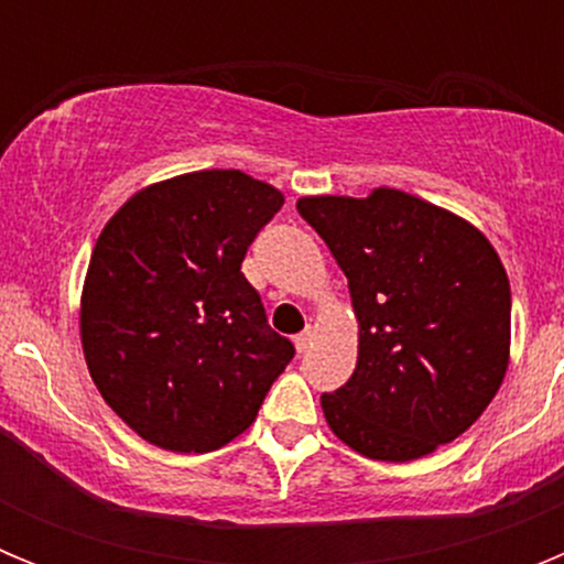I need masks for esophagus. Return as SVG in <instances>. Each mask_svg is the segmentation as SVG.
I'll return each instance as SVG.
<instances>
[{"label": "esophagus", "mask_w": 564, "mask_h": 564, "mask_svg": "<svg viewBox=\"0 0 564 564\" xmlns=\"http://www.w3.org/2000/svg\"><path fill=\"white\" fill-rule=\"evenodd\" d=\"M293 341H296V350L299 352H307V347H311V344H313V327L307 325L305 330H302L296 338H293Z\"/></svg>", "instance_id": "1"}]
</instances>
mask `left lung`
Returning a JSON list of instances; mask_svg holds the SVG:
<instances>
[{
    "mask_svg": "<svg viewBox=\"0 0 564 564\" xmlns=\"http://www.w3.org/2000/svg\"><path fill=\"white\" fill-rule=\"evenodd\" d=\"M347 276L358 318L350 381L322 395L358 455L406 463L452 443L500 390L511 285L486 234L398 188L299 197Z\"/></svg>",
    "mask_w": 564,
    "mask_h": 564,
    "instance_id": "left-lung-1",
    "label": "left lung"
}]
</instances>
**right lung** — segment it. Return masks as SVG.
I'll use <instances>...</instances> for the list:
<instances>
[{"mask_svg": "<svg viewBox=\"0 0 564 564\" xmlns=\"http://www.w3.org/2000/svg\"><path fill=\"white\" fill-rule=\"evenodd\" d=\"M285 197L239 169L134 192L104 226L82 291V347L104 401L143 441L214 452L257 421L293 344L239 265Z\"/></svg>", "mask_w": 564, "mask_h": 564, "instance_id": "add662e5", "label": "right lung"}]
</instances>
